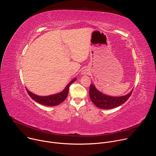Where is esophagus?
Masks as SVG:
<instances>
[{"mask_svg":"<svg viewBox=\"0 0 156 156\" xmlns=\"http://www.w3.org/2000/svg\"><path fill=\"white\" fill-rule=\"evenodd\" d=\"M83 75H87L88 74V71H87V70H83V72H82V73H81Z\"/></svg>","mask_w":156,"mask_h":156,"instance_id":"1","label":"esophagus"}]
</instances>
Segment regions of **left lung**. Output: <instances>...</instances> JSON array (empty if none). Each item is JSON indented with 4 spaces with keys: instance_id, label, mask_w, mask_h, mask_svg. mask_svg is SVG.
Instances as JSON below:
<instances>
[{
    "instance_id": "1",
    "label": "left lung",
    "mask_w": 156,
    "mask_h": 156,
    "mask_svg": "<svg viewBox=\"0 0 156 156\" xmlns=\"http://www.w3.org/2000/svg\"><path fill=\"white\" fill-rule=\"evenodd\" d=\"M132 91L122 96H110L99 91L97 90L94 84H91L90 88V97L96 107L102 109H110L125 103L131 96Z\"/></svg>"
}]
</instances>
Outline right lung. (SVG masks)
<instances>
[{
	"label": "right lung",
	"instance_id": "add662e5",
	"mask_svg": "<svg viewBox=\"0 0 156 156\" xmlns=\"http://www.w3.org/2000/svg\"><path fill=\"white\" fill-rule=\"evenodd\" d=\"M76 80V78H73L67 85L66 86L64 90L57 94L50 95V96H37L36 94H34V93L30 91L26 87L27 91L29 94V96L36 102H37L39 104H41L47 106H55L62 102L65 101V99L67 97L68 93H69V86L72 83L75 82Z\"/></svg>",
	"mask_w": 156,
	"mask_h": 156
}]
</instances>
